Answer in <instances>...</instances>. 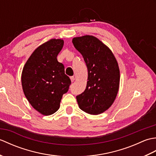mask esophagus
I'll use <instances>...</instances> for the list:
<instances>
[{"mask_svg":"<svg viewBox=\"0 0 156 156\" xmlns=\"http://www.w3.org/2000/svg\"><path fill=\"white\" fill-rule=\"evenodd\" d=\"M70 80H71V82H73L74 80H75V78L74 77V76H71L70 77Z\"/></svg>","mask_w":156,"mask_h":156,"instance_id":"obj_1","label":"esophagus"}]
</instances>
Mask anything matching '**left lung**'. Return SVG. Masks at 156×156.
I'll list each match as a JSON object with an SVG mask.
<instances>
[{
    "label": "left lung",
    "mask_w": 156,
    "mask_h": 156,
    "mask_svg": "<svg viewBox=\"0 0 156 156\" xmlns=\"http://www.w3.org/2000/svg\"><path fill=\"white\" fill-rule=\"evenodd\" d=\"M72 43L88 68L87 87L76 97L79 107L88 114H101L113 104L119 91L120 71L117 59L108 46L94 36L74 37Z\"/></svg>",
    "instance_id": "8db88e82"
}]
</instances>
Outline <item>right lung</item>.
<instances>
[{
  "instance_id": "add662e5",
  "label": "right lung",
  "mask_w": 156,
  "mask_h": 156,
  "mask_svg": "<svg viewBox=\"0 0 156 156\" xmlns=\"http://www.w3.org/2000/svg\"><path fill=\"white\" fill-rule=\"evenodd\" d=\"M64 43L61 39H51L39 45L23 68L21 84L25 97L44 115L58 110L62 96L71 84L64 65L57 59Z\"/></svg>"
}]
</instances>
